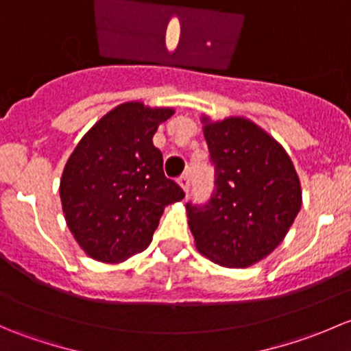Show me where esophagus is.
Listing matches in <instances>:
<instances>
[{
	"label": "esophagus",
	"instance_id": "esophagus-1",
	"mask_svg": "<svg viewBox=\"0 0 351 351\" xmlns=\"http://www.w3.org/2000/svg\"><path fill=\"white\" fill-rule=\"evenodd\" d=\"M178 183H180V186H182V189H183V192L189 193V190H190V176L189 175L180 176Z\"/></svg>",
	"mask_w": 351,
	"mask_h": 351
}]
</instances>
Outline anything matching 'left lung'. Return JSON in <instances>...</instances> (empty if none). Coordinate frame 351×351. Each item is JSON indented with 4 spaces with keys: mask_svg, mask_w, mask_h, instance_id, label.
<instances>
[{
    "mask_svg": "<svg viewBox=\"0 0 351 351\" xmlns=\"http://www.w3.org/2000/svg\"><path fill=\"white\" fill-rule=\"evenodd\" d=\"M202 122L215 189L205 205L186 204L190 231L214 263L251 267L284 241L299 214V176L284 147L251 120Z\"/></svg>",
    "mask_w": 351,
    "mask_h": 351,
    "instance_id": "1",
    "label": "left lung"
}]
</instances>
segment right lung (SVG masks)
<instances>
[{"mask_svg": "<svg viewBox=\"0 0 351 351\" xmlns=\"http://www.w3.org/2000/svg\"><path fill=\"white\" fill-rule=\"evenodd\" d=\"M173 108L122 104L101 117L77 143L62 171V212L88 256L120 263L153 241L166 205L185 192L166 178L154 147L158 125Z\"/></svg>", "mask_w": 351, "mask_h": 351, "instance_id": "obj_1", "label": "right lung"}]
</instances>
